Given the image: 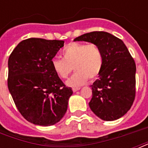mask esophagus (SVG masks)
<instances>
[{
  "instance_id": "1",
  "label": "esophagus",
  "mask_w": 148,
  "mask_h": 148,
  "mask_svg": "<svg viewBox=\"0 0 148 148\" xmlns=\"http://www.w3.org/2000/svg\"><path fill=\"white\" fill-rule=\"evenodd\" d=\"M80 90V88H73L72 89V90H73V92H76V91H77V90Z\"/></svg>"
}]
</instances>
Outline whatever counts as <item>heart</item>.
<instances>
[{
    "instance_id": "obj_1",
    "label": "heart",
    "mask_w": 148,
    "mask_h": 148,
    "mask_svg": "<svg viewBox=\"0 0 148 148\" xmlns=\"http://www.w3.org/2000/svg\"><path fill=\"white\" fill-rule=\"evenodd\" d=\"M63 58H54L51 60L53 71L60 78L70 75L73 67L76 72L66 82L70 86H80L90 78L95 79L102 70L103 53L99 47L90 43H71L62 51Z\"/></svg>"
}]
</instances>
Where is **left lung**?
<instances>
[{
	"label": "left lung",
	"mask_w": 148,
	"mask_h": 148,
	"mask_svg": "<svg viewBox=\"0 0 148 148\" xmlns=\"http://www.w3.org/2000/svg\"><path fill=\"white\" fill-rule=\"evenodd\" d=\"M74 41L96 44L103 53L102 70L93 85L89 103L93 113L103 121L122 117L131 109L136 97V63L124 42L106 32L84 34Z\"/></svg>",
	"instance_id": "1"
}]
</instances>
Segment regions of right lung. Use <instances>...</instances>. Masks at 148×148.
<instances>
[{
  "mask_svg": "<svg viewBox=\"0 0 148 148\" xmlns=\"http://www.w3.org/2000/svg\"><path fill=\"white\" fill-rule=\"evenodd\" d=\"M63 46V40L30 38L21 41L8 58V90L21 114L34 124L53 125L66 112L73 91L51 66Z\"/></svg>",
  "mask_w": 148,
  "mask_h": 148,
  "instance_id": "add662e5",
  "label": "right lung"
}]
</instances>
